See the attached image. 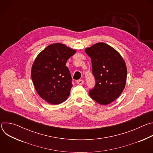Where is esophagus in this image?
<instances>
[{
	"mask_svg": "<svg viewBox=\"0 0 153 153\" xmlns=\"http://www.w3.org/2000/svg\"><path fill=\"white\" fill-rule=\"evenodd\" d=\"M83 82H84V81L83 80H78L77 82H76V83L78 84V85H82L83 83Z\"/></svg>",
	"mask_w": 153,
	"mask_h": 153,
	"instance_id": "34e87169",
	"label": "esophagus"
}]
</instances>
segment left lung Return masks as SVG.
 Masks as SVG:
<instances>
[{
  "mask_svg": "<svg viewBox=\"0 0 153 153\" xmlns=\"http://www.w3.org/2000/svg\"><path fill=\"white\" fill-rule=\"evenodd\" d=\"M85 51L91 59L92 71L96 82L89 94L100 105L110 104L121 94L125 87L127 68L125 60L117 50L103 42L86 48Z\"/></svg>",
  "mask_w": 153,
  "mask_h": 153,
  "instance_id": "obj_1",
  "label": "left lung"
}]
</instances>
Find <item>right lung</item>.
<instances>
[{"instance_id": "add662e5", "label": "right lung", "mask_w": 153, "mask_h": 153, "mask_svg": "<svg viewBox=\"0 0 153 153\" xmlns=\"http://www.w3.org/2000/svg\"><path fill=\"white\" fill-rule=\"evenodd\" d=\"M76 52L60 43H53L42 50L35 59L31 68L34 88L47 102L60 104L68 99L73 86L67 61Z\"/></svg>"}]
</instances>
